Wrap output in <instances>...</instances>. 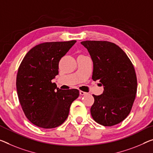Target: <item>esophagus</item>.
<instances>
[{
	"label": "esophagus",
	"mask_w": 153,
	"mask_h": 153,
	"mask_svg": "<svg viewBox=\"0 0 153 153\" xmlns=\"http://www.w3.org/2000/svg\"><path fill=\"white\" fill-rule=\"evenodd\" d=\"M79 94H80V95H81V96H83V95H85L87 93L85 92V91H79Z\"/></svg>",
	"instance_id": "1"
}]
</instances>
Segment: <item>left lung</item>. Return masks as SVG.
<instances>
[{
    "label": "left lung",
    "mask_w": 153,
    "mask_h": 153,
    "mask_svg": "<svg viewBox=\"0 0 153 153\" xmlns=\"http://www.w3.org/2000/svg\"><path fill=\"white\" fill-rule=\"evenodd\" d=\"M81 43L92 59V79L104 88L101 95H92L91 116L101 125H116L128 116L135 98L137 84L133 63L112 42L88 40Z\"/></svg>",
    "instance_id": "1"
}]
</instances>
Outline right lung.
I'll return each mask as SVG.
<instances>
[{"label": "right lung", "instance_id": "1", "mask_svg": "<svg viewBox=\"0 0 153 153\" xmlns=\"http://www.w3.org/2000/svg\"><path fill=\"white\" fill-rule=\"evenodd\" d=\"M76 40L45 42L32 48L21 62L16 77L18 99L27 119L43 128L64 123L76 89L62 90L52 80L59 73V62ZM57 90H56V89Z\"/></svg>", "mask_w": 153, "mask_h": 153}]
</instances>
